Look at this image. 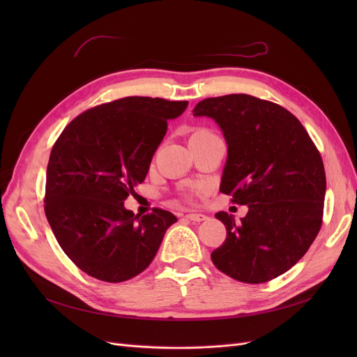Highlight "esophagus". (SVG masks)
I'll list each match as a JSON object with an SVG mask.
<instances>
[{
    "instance_id": "esophagus-1",
    "label": "esophagus",
    "mask_w": 357,
    "mask_h": 357,
    "mask_svg": "<svg viewBox=\"0 0 357 357\" xmlns=\"http://www.w3.org/2000/svg\"><path fill=\"white\" fill-rule=\"evenodd\" d=\"M186 219H189L192 222H204V220H207V215L201 214V213H189V214H186Z\"/></svg>"
}]
</instances>
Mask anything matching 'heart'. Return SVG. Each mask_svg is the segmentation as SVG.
<instances>
[{
    "label": "heart",
    "mask_w": 357,
    "mask_h": 357,
    "mask_svg": "<svg viewBox=\"0 0 357 357\" xmlns=\"http://www.w3.org/2000/svg\"><path fill=\"white\" fill-rule=\"evenodd\" d=\"M201 190H204V189H202V188H198V189H195V190L188 192V193H185V195H183V198L188 199V201H192L193 197H195V193H198V192H201Z\"/></svg>",
    "instance_id": "heart-1"
}]
</instances>
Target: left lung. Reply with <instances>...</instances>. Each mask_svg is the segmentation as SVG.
<instances>
[{"label": "left lung", "instance_id": "1", "mask_svg": "<svg viewBox=\"0 0 357 357\" xmlns=\"http://www.w3.org/2000/svg\"><path fill=\"white\" fill-rule=\"evenodd\" d=\"M195 116L222 128L228 160L220 192L248 205L241 222L225 211L226 240L211 253L223 274L259 284L284 274L321 228L326 174L320 152L298 119L275 102L247 93L202 100Z\"/></svg>", "mask_w": 357, "mask_h": 357}]
</instances>
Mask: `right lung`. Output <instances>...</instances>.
<instances>
[{
    "label": "right lung",
    "mask_w": 357,
    "mask_h": 357,
    "mask_svg": "<svg viewBox=\"0 0 357 357\" xmlns=\"http://www.w3.org/2000/svg\"><path fill=\"white\" fill-rule=\"evenodd\" d=\"M188 101L126 96L96 105L66 126L47 164L45 213L66 255L88 275L121 283L153 261L177 218L123 207L143 183L167 132Z\"/></svg>",
    "instance_id": "1"
}]
</instances>
